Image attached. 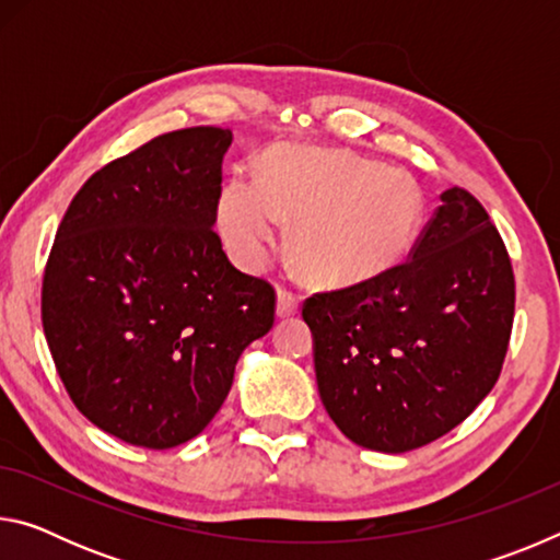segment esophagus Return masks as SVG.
<instances>
[{
  "label": "esophagus",
  "instance_id": "obj_1",
  "mask_svg": "<svg viewBox=\"0 0 560 560\" xmlns=\"http://www.w3.org/2000/svg\"><path fill=\"white\" fill-rule=\"evenodd\" d=\"M301 308V296L293 289H279L277 293V316L279 318H289L296 316Z\"/></svg>",
  "mask_w": 560,
  "mask_h": 560
}]
</instances>
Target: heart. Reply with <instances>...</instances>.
<instances>
[{
  "instance_id": "obj_1",
  "label": "heart",
  "mask_w": 560,
  "mask_h": 560,
  "mask_svg": "<svg viewBox=\"0 0 560 560\" xmlns=\"http://www.w3.org/2000/svg\"><path fill=\"white\" fill-rule=\"evenodd\" d=\"M281 220H296L293 252L316 281H365L412 249L422 192L405 170L283 148L267 158L259 179L234 175L217 202L224 242L249 269L273 252Z\"/></svg>"
}]
</instances>
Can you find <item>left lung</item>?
<instances>
[{
    "label": "left lung",
    "instance_id": "obj_1",
    "mask_svg": "<svg viewBox=\"0 0 560 560\" xmlns=\"http://www.w3.org/2000/svg\"><path fill=\"white\" fill-rule=\"evenodd\" d=\"M440 200L402 264L303 301L320 400L365 450L400 454L440 440L504 365L516 301L509 252L467 189Z\"/></svg>",
    "mask_w": 560,
    "mask_h": 560
}]
</instances>
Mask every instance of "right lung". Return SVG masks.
Segmentation results:
<instances>
[{
  "instance_id": "obj_1",
  "label": "right lung",
  "mask_w": 560,
  "mask_h": 560,
  "mask_svg": "<svg viewBox=\"0 0 560 560\" xmlns=\"http://www.w3.org/2000/svg\"><path fill=\"white\" fill-rule=\"evenodd\" d=\"M232 130H173L93 173L66 210L42 324L81 415L170 450L220 410L242 350L273 326L269 281L232 267L212 230Z\"/></svg>"
}]
</instances>
